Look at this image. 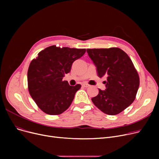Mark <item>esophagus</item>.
Instances as JSON below:
<instances>
[{
  "instance_id": "esophagus-1",
  "label": "esophagus",
  "mask_w": 159,
  "mask_h": 159,
  "mask_svg": "<svg viewBox=\"0 0 159 159\" xmlns=\"http://www.w3.org/2000/svg\"><path fill=\"white\" fill-rule=\"evenodd\" d=\"M82 86H84V88H88V87L90 86V85L88 84H87V83H84V84H82Z\"/></svg>"
}]
</instances>
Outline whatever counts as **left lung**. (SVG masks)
Segmentation results:
<instances>
[{
	"label": "left lung",
	"instance_id": "obj_1",
	"mask_svg": "<svg viewBox=\"0 0 159 159\" xmlns=\"http://www.w3.org/2000/svg\"><path fill=\"white\" fill-rule=\"evenodd\" d=\"M98 76L107 77L106 89H99L91 101L103 113L117 115L135 101L139 87L138 72L126 53L119 48L87 49Z\"/></svg>",
	"mask_w": 159,
	"mask_h": 159
}]
</instances>
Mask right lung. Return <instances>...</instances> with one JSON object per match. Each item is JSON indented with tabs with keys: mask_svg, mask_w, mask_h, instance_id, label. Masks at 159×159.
Segmentation results:
<instances>
[{
	"mask_svg": "<svg viewBox=\"0 0 159 159\" xmlns=\"http://www.w3.org/2000/svg\"><path fill=\"white\" fill-rule=\"evenodd\" d=\"M86 49L51 46L33 59L28 71V85L32 98L43 112L60 115L70 106L80 84L70 86L62 80L73 62L83 56Z\"/></svg>",
	"mask_w": 159,
	"mask_h": 159,
	"instance_id": "1",
	"label": "right lung"
}]
</instances>
